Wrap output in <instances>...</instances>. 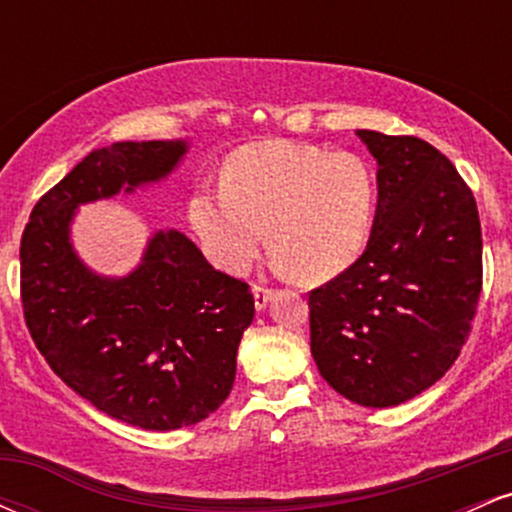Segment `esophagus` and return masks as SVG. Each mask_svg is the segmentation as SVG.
Listing matches in <instances>:
<instances>
[{"mask_svg": "<svg viewBox=\"0 0 512 512\" xmlns=\"http://www.w3.org/2000/svg\"><path fill=\"white\" fill-rule=\"evenodd\" d=\"M252 296H255V308L264 310L269 305V301L274 298V289H269V286L255 284V286H252Z\"/></svg>", "mask_w": 512, "mask_h": 512, "instance_id": "obj_1", "label": "esophagus"}]
</instances>
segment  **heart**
<instances>
[{"label": "heart", "instance_id": "heart-1", "mask_svg": "<svg viewBox=\"0 0 512 512\" xmlns=\"http://www.w3.org/2000/svg\"><path fill=\"white\" fill-rule=\"evenodd\" d=\"M378 182L366 158L296 142L238 149L223 187L197 190L190 223L207 255L231 274L255 262L272 231L281 264L322 284L361 257L373 231Z\"/></svg>", "mask_w": 512, "mask_h": 512}]
</instances>
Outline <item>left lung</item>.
Segmentation results:
<instances>
[{"label":"left lung","instance_id":"1","mask_svg":"<svg viewBox=\"0 0 512 512\" xmlns=\"http://www.w3.org/2000/svg\"><path fill=\"white\" fill-rule=\"evenodd\" d=\"M378 161L366 252L310 291V351L361 407H395L460 356L481 293V223L467 182L436 146L358 129Z\"/></svg>","mask_w":512,"mask_h":512}]
</instances>
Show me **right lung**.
Instances as JSON below:
<instances>
[{
    "mask_svg": "<svg viewBox=\"0 0 512 512\" xmlns=\"http://www.w3.org/2000/svg\"><path fill=\"white\" fill-rule=\"evenodd\" d=\"M185 154V139L91 151L38 199L21 238L23 317L38 351L76 395L146 431L199 424L231 395L255 298L173 228L149 238L127 276L91 272L72 221L81 204L168 178Z\"/></svg>",
    "mask_w": 512,
    "mask_h": 512,
    "instance_id": "obj_1",
    "label": "right lung"
}]
</instances>
